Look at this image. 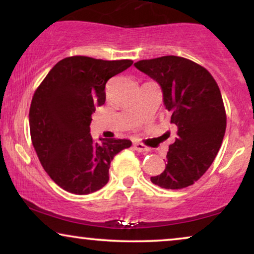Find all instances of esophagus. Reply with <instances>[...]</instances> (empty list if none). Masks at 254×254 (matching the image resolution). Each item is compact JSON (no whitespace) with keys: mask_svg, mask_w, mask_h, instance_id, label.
<instances>
[{"mask_svg":"<svg viewBox=\"0 0 254 254\" xmlns=\"http://www.w3.org/2000/svg\"><path fill=\"white\" fill-rule=\"evenodd\" d=\"M134 149L136 151H140V152H148L149 151V148L147 147V145H144L143 143H140V142H135Z\"/></svg>","mask_w":254,"mask_h":254,"instance_id":"esophagus-1","label":"esophagus"}]
</instances>
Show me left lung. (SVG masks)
I'll return each instance as SVG.
<instances>
[{
    "label": "left lung",
    "instance_id": "obj_1",
    "mask_svg": "<svg viewBox=\"0 0 254 254\" xmlns=\"http://www.w3.org/2000/svg\"><path fill=\"white\" fill-rule=\"evenodd\" d=\"M161 85L177 138L169 145L165 169L151 177L166 190L193 185L214 162L227 128V113L216 81L189 59L166 55L134 64Z\"/></svg>",
    "mask_w": 254,
    "mask_h": 254
}]
</instances>
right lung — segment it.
I'll return each instance as SVG.
<instances>
[{
  "instance_id": "add662e5",
  "label": "right lung",
  "mask_w": 254,
  "mask_h": 254,
  "mask_svg": "<svg viewBox=\"0 0 254 254\" xmlns=\"http://www.w3.org/2000/svg\"><path fill=\"white\" fill-rule=\"evenodd\" d=\"M133 64L69 57L59 61L38 86L30 106L33 148L51 179L69 193L85 195L109 182L114 156L129 148V140L90 135L92 113L106 100L105 85Z\"/></svg>"
}]
</instances>
